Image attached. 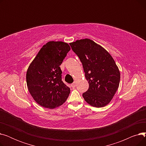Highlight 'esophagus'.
Here are the masks:
<instances>
[{
    "label": "esophagus",
    "instance_id": "1",
    "mask_svg": "<svg viewBox=\"0 0 146 146\" xmlns=\"http://www.w3.org/2000/svg\"><path fill=\"white\" fill-rule=\"evenodd\" d=\"M76 82H74L72 85H71V86L73 88H74L75 87H76Z\"/></svg>",
    "mask_w": 146,
    "mask_h": 146
}]
</instances>
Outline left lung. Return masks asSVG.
Returning <instances> with one entry per match:
<instances>
[{
    "label": "left lung",
    "instance_id": "left-lung-1",
    "mask_svg": "<svg viewBox=\"0 0 146 146\" xmlns=\"http://www.w3.org/2000/svg\"><path fill=\"white\" fill-rule=\"evenodd\" d=\"M73 51L82 63L89 89L83 94L91 106L101 108L108 105L119 87L120 72L110 54L88 38L70 42Z\"/></svg>",
    "mask_w": 146,
    "mask_h": 146
}]
</instances>
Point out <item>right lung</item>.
I'll return each mask as SVG.
<instances>
[{"mask_svg":"<svg viewBox=\"0 0 146 146\" xmlns=\"http://www.w3.org/2000/svg\"><path fill=\"white\" fill-rule=\"evenodd\" d=\"M70 50L62 41H49L42 46L27 72L28 90L35 101L46 108L63 105L70 89L61 80L60 66Z\"/></svg>","mask_w":146,"mask_h":146,"instance_id":"right-lung-1","label":"right lung"}]
</instances>
